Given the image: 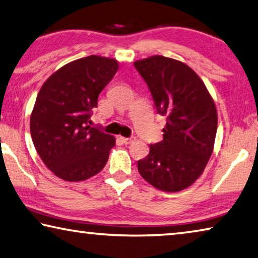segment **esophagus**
<instances>
[{
	"label": "esophagus",
	"instance_id": "1",
	"mask_svg": "<svg viewBox=\"0 0 258 258\" xmlns=\"http://www.w3.org/2000/svg\"><path fill=\"white\" fill-rule=\"evenodd\" d=\"M120 140L124 142L125 145H128V144H132V142L136 140V138L134 137H130V138H120Z\"/></svg>",
	"mask_w": 258,
	"mask_h": 258
}]
</instances>
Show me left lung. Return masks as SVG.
Here are the masks:
<instances>
[{
    "label": "left lung",
    "instance_id": "1",
    "mask_svg": "<svg viewBox=\"0 0 258 258\" xmlns=\"http://www.w3.org/2000/svg\"><path fill=\"white\" fill-rule=\"evenodd\" d=\"M157 112L166 116L163 140L150 145L138 170L150 185L164 191L190 186L203 172L217 132L215 102L189 67L164 56L138 60Z\"/></svg>",
    "mask_w": 258,
    "mask_h": 258
}]
</instances>
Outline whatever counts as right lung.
I'll use <instances>...</instances> for the list:
<instances>
[{"label":"right lung","instance_id":"add662e5","mask_svg":"<svg viewBox=\"0 0 258 258\" xmlns=\"http://www.w3.org/2000/svg\"><path fill=\"white\" fill-rule=\"evenodd\" d=\"M117 71V60L92 55L59 69L40 89L32 140L48 169L65 181L86 180L107 164L114 138L91 126V117Z\"/></svg>","mask_w":258,"mask_h":258}]
</instances>
